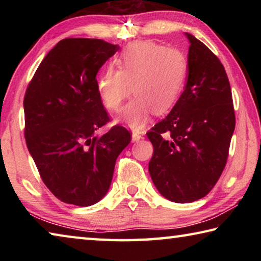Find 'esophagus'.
I'll return each instance as SVG.
<instances>
[{"label": "esophagus", "mask_w": 261, "mask_h": 261, "mask_svg": "<svg viewBox=\"0 0 261 261\" xmlns=\"http://www.w3.org/2000/svg\"><path fill=\"white\" fill-rule=\"evenodd\" d=\"M141 138H143V136L138 131L132 132V141H139Z\"/></svg>", "instance_id": "34e87169"}]
</instances>
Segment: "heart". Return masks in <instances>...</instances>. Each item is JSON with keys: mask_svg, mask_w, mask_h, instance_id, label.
<instances>
[{"mask_svg": "<svg viewBox=\"0 0 261 261\" xmlns=\"http://www.w3.org/2000/svg\"><path fill=\"white\" fill-rule=\"evenodd\" d=\"M96 78V92L109 110L116 112L135 93L121 114L132 129H143L153 110L160 115L173 108L182 93L189 72L187 55L178 48L149 40L127 43ZM132 88H129V85Z\"/></svg>", "mask_w": 261, "mask_h": 261, "instance_id": "obj_1", "label": "heart"}]
</instances>
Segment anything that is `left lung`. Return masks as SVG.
Wrapping results in <instances>:
<instances>
[{"label":"left lung","instance_id":"8db88e82","mask_svg":"<svg viewBox=\"0 0 261 261\" xmlns=\"http://www.w3.org/2000/svg\"><path fill=\"white\" fill-rule=\"evenodd\" d=\"M189 72L183 93L168 116L147 132L153 144L148 171L158 191L174 202L205 197L226 167L235 130L230 84L208 47L185 33Z\"/></svg>","mask_w":261,"mask_h":261}]
</instances>
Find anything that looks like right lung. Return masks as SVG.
<instances>
[{
	"label": "right lung",
	"instance_id": "1",
	"mask_svg": "<svg viewBox=\"0 0 261 261\" xmlns=\"http://www.w3.org/2000/svg\"><path fill=\"white\" fill-rule=\"evenodd\" d=\"M120 47L67 38L48 53L24 98L25 140L46 187L61 201L91 206L112 184L115 162L131 141L110 121L96 92V73Z\"/></svg>",
	"mask_w": 261,
	"mask_h": 261
}]
</instances>
